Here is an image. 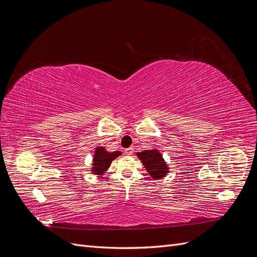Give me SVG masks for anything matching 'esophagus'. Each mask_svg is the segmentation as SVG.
<instances>
[{"instance_id":"esophagus-1","label":"esophagus","mask_w":257,"mask_h":257,"mask_svg":"<svg viewBox=\"0 0 257 257\" xmlns=\"http://www.w3.org/2000/svg\"><path fill=\"white\" fill-rule=\"evenodd\" d=\"M124 152H125L126 154H128V155H131V154H133V152H134V148L133 147H130V148H126L125 150H124Z\"/></svg>"}]
</instances>
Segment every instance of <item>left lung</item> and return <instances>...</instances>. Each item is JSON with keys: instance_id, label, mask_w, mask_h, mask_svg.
I'll return each mask as SVG.
<instances>
[{"instance_id": "8db88e82", "label": "left lung", "mask_w": 257, "mask_h": 257, "mask_svg": "<svg viewBox=\"0 0 257 257\" xmlns=\"http://www.w3.org/2000/svg\"><path fill=\"white\" fill-rule=\"evenodd\" d=\"M138 158L142 160L144 166L148 170L149 175L154 179H160L164 177L168 168L163 160L162 155L157 150H145L141 153H138Z\"/></svg>"}]
</instances>
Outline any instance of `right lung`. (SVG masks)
<instances>
[{
	"label": "right lung",
	"mask_w": 257,
	"mask_h": 257,
	"mask_svg": "<svg viewBox=\"0 0 257 257\" xmlns=\"http://www.w3.org/2000/svg\"><path fill=\"white\" fill-rule=\"evenodd\" d=\"M121 154L120 151L115 152H107L104 148L99 147L96 149L94 154V164H93V173L95 175L103 174L105 170L110 166V163Z\"/></svg>",
	"instance_id": "right-lung-1"
}]
</instances>
